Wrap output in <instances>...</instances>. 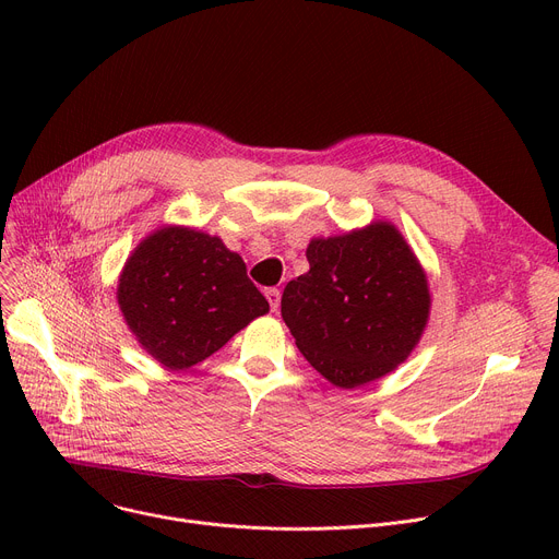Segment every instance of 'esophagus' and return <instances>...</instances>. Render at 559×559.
Returning a JSON list of instances; mask_svg holds the SVG:
<instances>
[{
	"mask_svg": "<svg viewBox=\"0 0 559 559\" xmlns=\"http://www.w3.org/2000/svg\"><path fill=\"white\" fill-rule=\"evenodd\" d=\"M264 297H267L272 312H276V310H278V306H281V289H276V287L264 289Z\"/></svg>",
	"mask_w": 559,
	"mask_h": 559,
	"instance_id": "1",
	"label": "esophagus"
}]
</instances>
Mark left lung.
<instances>
[{
	"mask_svg": "<svg viewBox=\"0 0 559 559\" xmlns=\"http://www.w3.org/2000/svg\"><path fill=\"white\" fill-rule=\"evenodd\" d=\"M310 272L283 289L281 314L306 360L335 388L354 390L396 369L426 329L430 292L396 226L308 245Z\"/></svg>",
	"mask_w": 559,
	"mask_h": 559,
	"instance_id": "obj_1",
	"label": "left lung"
}]
</instances>
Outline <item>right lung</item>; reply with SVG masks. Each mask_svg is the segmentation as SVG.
Instances as JSON below:
<instances>
[{
    "mask_svg": "<svg viewBox=\"0 0 559 559\" xmlns=\"http://www.w3.org/2000/svg\"><path fill=\"white\" fill-rule=\"evenodd\" d=\"M117 304L154 360L188 369L219 350L270 304L249 281L245 260L217 235L163 226L127 260Z\"/></svg>",
    "mask_w": 559,
    "mask_h": 559,
    "instance_id": "obj_1",
    "label": "right lung"
}]
</instances>
